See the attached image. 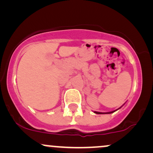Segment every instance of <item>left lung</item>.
Instances as JSON below:
<instances>
[{"label":"left lung","instance_id":"obj_1","mask_svg":"<svg viewBox=\"0 0 153 153\" xmlns=\"http://www.w3.org/2000/svg\"><path fill=\"white\" fill-rule=\"evenodd\" d=\"M116 111H111V112H107V113H102V112H98V111H94V113L98 114H111L113 112Z\"/></svg>","mask_w":153,"mask_h":153}]
</instances>
